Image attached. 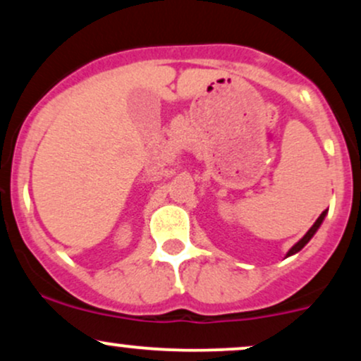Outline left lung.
Returning a JSON list of instances; mask_svg holds the SVG:
<instances>
[{
    "mask_svg": "<svg viewBox=\"0 0 361 361\" xmlns=\"http://www.w3.org/2000/svg\"><path fill=\"white\" fill-rule=\"evenodd\" d=\"M326 215H327V210H324V212H322L321 215H319V217H317V221L312 224V227H310V229L307 231V233L304 234V238L299 239V241H297L295 244H293L292 247H290V250L287 251V255H285V258H288V256H293V255H297V252H299V251L302 250V247H304L305 244H307V243L310 241V239L314 238V234L317 233V231H319V227H321V224L324 222Z\"/></svg>",
    "mask_w": 361,
    "mask_h": 361,
    "instance_id": "left-lung-1",
    "label": "left lung"
}]
</instances>
